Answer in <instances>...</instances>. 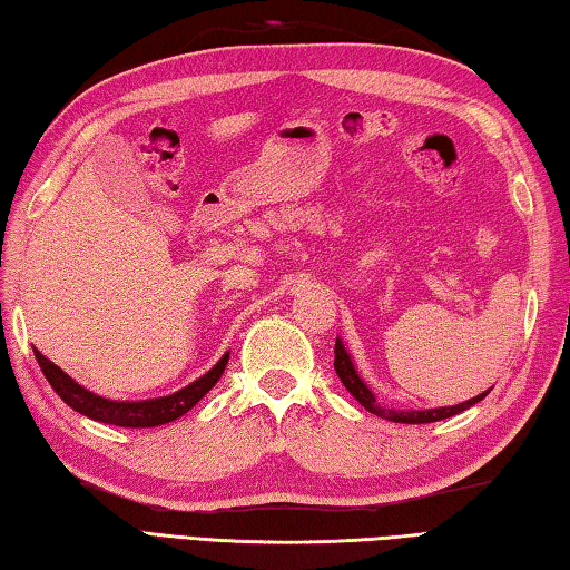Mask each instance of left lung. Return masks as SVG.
<instances>
[{"instance_id":"left-lung-1","label":"left lung","mask_w":570,"mask_h":570,"mask_svg":"<svg viewBox=\"0 0 570 570\" xmlns=\"http://www.w3.org/2000/svg\"><path fill=\"white\" fill-rule=\"evenodd\" d=\"M334 371H336V376L342 379L346 391H350L352 396L358 403H362L368 413H374L379 417H386V421H393V423H435V421H445V417H452V415H458L462 411H468L470 405L480 403L487 396V391H484V393H480V396H474L470 401L458 403V405H450V409H428V411H393V409H383V405L376 403V396H374V393H371V389L366 386V383L358 379L356 368L352 364V356H350V352H346V346H344L342 340H336V344H334Z\"/></svg>"}]
</instances>
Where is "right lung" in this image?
<instances>
[{"label":"right lung","mask_w":570,"mask_h":570,"mask_svg":"<svg viewBox=\"0 0 570 570\" xmlns=\"http://www.w3.org/2000/svg\"><path fill=\"white\" fill-rule=\"evenodd\" d=\"M33 354H37V362L43 371L46 381L51 383V389L63 399L66 405H71V409L78 411L80 415H88L98 423L120 425V428H155V425L177 421V417L191 411L194 405L216 386V381L220 379V374H224V368L228 364L230 352L220 356L212 371H206L202 379L191 381L189 386H184L177 393H169V396L149 399V401H110V399L96 396V393L83 389L80 383H76L71 376H68L63 368H58L53 362H49V358H46L39 350H33Z\"/></svg>","instance_id":"obj_1"}]
</instances>
